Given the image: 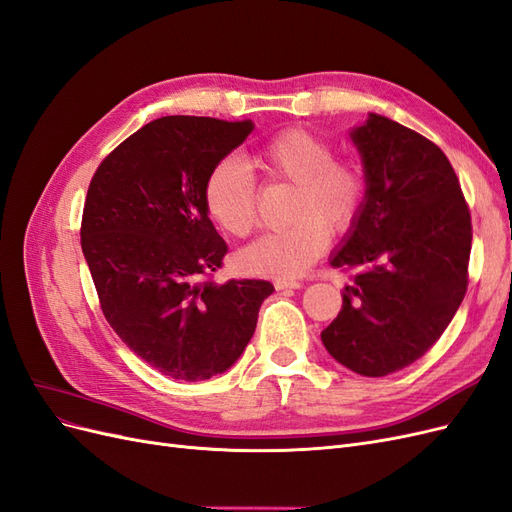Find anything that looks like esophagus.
<instances>
[{
	"instance_id": "1",
	"label": "esophagus",
	"mask_w": 512,
	"mask_h": 512,
	"mask_svg": "<svg viewBox=\"0 0 512 512\" xmlns=\"http://www.w3.org/2000/svg\"><path fill=\"white\" fill-rule=\"evenodd\" d=\"M277 290H286V288H301L299 280H275Z\"/></svg>"
}]
</instances>
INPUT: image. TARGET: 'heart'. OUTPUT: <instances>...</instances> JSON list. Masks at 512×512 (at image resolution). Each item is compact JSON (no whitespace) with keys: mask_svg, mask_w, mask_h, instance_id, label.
I'll return each instance as SVG.
<instances>
[{"mask_svg":"<svg viewBox=\"0 0 512 512\" xmlns=\"http://www.w3.org/2000/svg\"><path fill=\"white\" fill-rule=\"evenodd\" d=\"M250 162L267 181L292 183L288 213L294 222L247 245L239 254L245 271L297 277L324 254L331 232L346 235L359 222L367 196L363 170L352 160L335 158L333 145L324 138L290 128L258 147ZM203 203L209 218L232 237H247L256 226V183L235 158H224L209 170Z\"/></svg>","mask_w":512,"mask_h":512,"instance_id":"b5f03b06","label":"heart"}]
</instances>
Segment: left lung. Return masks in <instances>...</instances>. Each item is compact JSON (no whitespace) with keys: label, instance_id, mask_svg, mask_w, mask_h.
I'll return each instance as SVG.
<instances>
[{"label":"left lung","instance_id":"8db88e82","mask_svg":"<svg viewBox=\"0 0 512 512\" xmlns=\"http://www.w3.org/2000/svg\"><path fill=\"white\" fill-rule=\"evenodd\" d=\"M367 196L335 269H356L342 312L322 331L335 361L361 376L404 369L438 342L468 290L470 209L444 151L371 113L350 132Z\"/></svg>","mask_w":512,"mask_h":512}]
</instances>
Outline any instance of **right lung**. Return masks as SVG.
I'll return each mask as SVG.
<instances>
[{"label": "right lung", "mask_w": 512, "mask_h": 512, "mask_svg": "<svg viewBox=\"0 0 512 512\" xmlns=\"http://www.w3.org/2000/svg\"><path fill=\"white\" fill-rule=\"evenodd\" d=\"M254 130L250 119L170 115L113 149L91 177L81 247L102 314L160 374L198 382L235 363L273 292L265 280L215 284L228 252L205 211L209 170Z\"/></svg>", "instance_id": "right-lung-1"}]
</instances>
